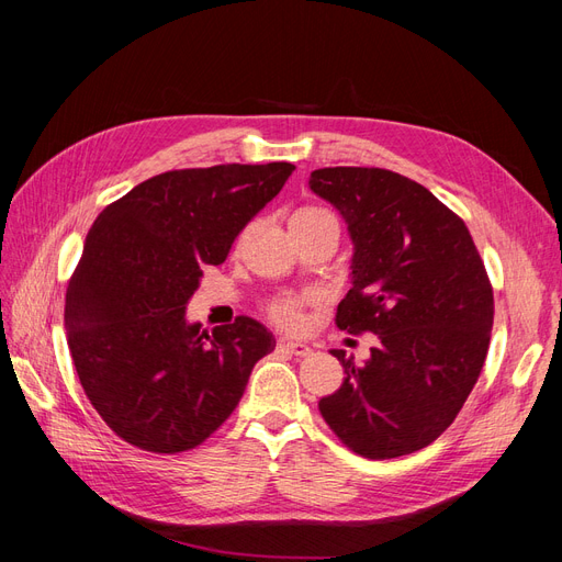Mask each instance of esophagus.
<instances>
[{
	"instance_id": "34e87169",
	"label": "esophagus",
	"mask_w": 562,
	"mask_h": 562,
	"mask_svg": "<svg viewBox=\"0 0 562 562\" xmlns=\"http://www.w3.org/2000/svg\"><path fill=\"white\" fill-rule=\"evenodd\" d=\"M279 351H285L291 356H310L312 349L302 342H293V339H279Z\"/></svg>"
}]
</instances>
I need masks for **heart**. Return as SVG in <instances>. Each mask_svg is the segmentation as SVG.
<instances>
[{
	"label": "heart",
	"instance_id": "heart-1",
	"mask_svg": "<svg viewBox=\"0 0 562 562\" xmlns=\"http://www.w3.org/2000/svg\"><path fill=\"white\" fill-rule=\"evenodd\" d=\"M321 213H328V211H321V209H302L295 215H321ZM267 316L277 323L279 328L283 330H295L300 328L302 323V300L297 295L291 293H281L274 295L267 302Z\"/></svg>",
	"mask_w": 562,
	"mask_h": 562
}]
</instances>
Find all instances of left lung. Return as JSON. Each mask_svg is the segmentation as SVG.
Returning a JSON list of instances; mask_svg holds the SVG:
<instances>
[{
  "instance_id": "obj_1",
  "label": "left lung",
  "mask_w": 562,
  "mask_h": 562,
  "mask_svg": "<svg viewBox=\"0 0 562 562\" xmlns=\"http://www.w3.org/2000/svg\"><path fill=\"white\" fill-rule=\"evenodd\" d=\"M310 187L353 241L337 328L380 339L363 366L330 351L347 378L318 411L356 454L417 452L454 422L485 363L495 297L479 248L427 187L386 168H318Z\"/></svg>"
}]
</instances>
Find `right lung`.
Wrapping results in <instances>:
<instances>
[{"mask_svg":"<svg viewBox=\"0 0 562 562\" xmlns=\"http://www.w3.org/2000/svg\"><path fill=\"white\" fill-rule=\"evenodd\" d=\"M293 164L182 168L135 184L95 217L67 283V347L79 382L126 443L161 454L201 446L274 351L260 321L203 330L187 302L206 265L274 199Z\"/></svg>","mask_w":562,"mask_h":562,"instance_id":"obj_1","label":"right lung"}]
</instances>
